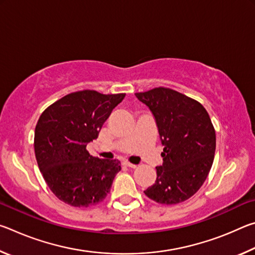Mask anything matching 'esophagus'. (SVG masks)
I'll list each match as a JSON object with an SVG mask.
<instances>
[{
    "label": "esophagus",
    "instance_id": "34e87169",
    "mask_svg": "<svg viewBox=\"0 0 255 255\" xmlns=\"http://www.w3.org/2000/svg\"><path fill=\"white\" fill-rule=\"evenodd\" d=\"M124 165H126L127 167H130V169H136L137 165H135V164H131L129 162H124Z\"/></svg>",
    "mask_w": 255,
    "mask_h": 255
}]
</instances>
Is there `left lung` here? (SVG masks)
I'll use <instances>...</instances> for the list:
<instances>
[{
  "label": "left lung",
  "instance_id": "1",
  "mask_svg": "<svg viewBox=\"0 0 255 255\" xmlns=\"http://www.w3.org/2000/svg\"><path fill=\"white\" fill-rule=\"evenodd\" d=\"M135 96L153 114L164 146L156 181L145 195L162 205L189 199L204 184L214 162L216 133L208 112L171 89L155 88Z\"/></svg>",
  "mask_w": 255,
  "mask_h": 255
}]
</instances>
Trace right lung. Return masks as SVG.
Masks as SVG:
<instances>
[{"label": "right lung", "mask_w": 255, "mask_h": 255, "mask_svg": "<svg viewBox=\"0 0 255 255\" xmlns=\"http://www.w3.org/2000/svg\"><path fill=\"white\" fill-rule=\"evenodd\" d=\"M125 96L84 90L63 97L41 114L34 129V154L47 185L59 200L89 207L110 192L122 170L120 162L93 157L86 145L97 139Z\"/></svg>", "instance_id": "1"}]
</instances>
